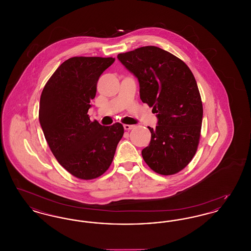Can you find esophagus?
Returning a JSON list of instances; mask_svg holds the SVG:
<instances>
[{"instance_id": "34e87169", "label": "esophagus", "mask_w": 251, "mask_h": 251, "mask_svg": "<svg viewBox=\"0 0 251 251\" xmlns=\"http://www.w3.org/2000/svg\"><path fill=\"white\" fill-rule=\"evenodd\" d=\"M123 127H124V129L126 130V131H130L131 129H133L134 128V125H128V124H124L123 125Z\"/></svg>"}]
</instances>
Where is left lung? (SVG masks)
I'll return each instance as SVG.
<instances>
[{"mask_svg":"<svg viewBox=\"0 0 251 251\" xmlns=\"http://www.w3.org/2000/svg\"><path fill=\"white\" fill-rule=\"evenodd\" d=\"M118 58L137 79L140 99L157 113L151 142L142 151L146 164L161 175H173L191 162L200 143L202 101L187 65L155 46L120 53Z\"/></svg>","mask_w":251,"mask_h":251,"instance_id":"8db88e82","label":"left lung"}]
</instances>
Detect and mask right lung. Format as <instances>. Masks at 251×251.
<instances>
[{"label":"right lung","mask_w":251,"mask_h":251,"mask_svg":"<svg viewBox=\"0 0 251 251\" xmlns=\"http://www.w3.org/2000/svg\"><path fill=\"white\" fill-rule=\"evenodd\" d=\"M113 57L75 56L66 60L45 84L38 119L52 154L74 177L96 179L112 164L124 128L102 126L87 112L97 83Z\"/></svg>","instance_id":"obj_1"}]
</instances>
